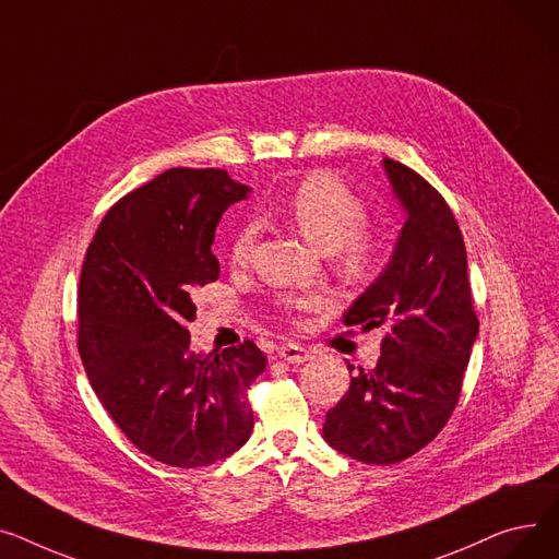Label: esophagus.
Returning a JSON list of instances; mask_svg holds the SVG:
<instances>
[{
  "label": "esophagus",
  "instance_id": "1",
  "mask_svg": "<svg viewBox=\"0 0 559 559\" xmlns=\"http://www.w3.org/2000/svg\"><path fill=\"white\" fill-rule=\"evenodd\" d=\"M277 356H280V358H284L286 364L300 366V364H305V360H309V358H311V352H307V349H305V347H300V345H293V343H288V345L277 347Z\"/></svg>",
  "mask_w": 559,
  "mask_h": 559
}]
</instances>
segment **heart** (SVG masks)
<instances>
[{
  "label": "heart",
  "mask_w": 559,
  "mask_h": 559,
  "mask_svg": "<svg viewBox=\"0 0 559 559\" xmlns=\"http://www.w3.org/2000/svg\"><path fill=\"white\" fill-rule=\"evenodd\" d=\"M269 214L286 218L302 237L322 252H336L349 275L366 273L377 254L374 239L366 233L368 207L358 195L332 174H311L295 185L284 199L269 203ZM257 239V225L243 223L229 241V261L246 266ZM320 305V295L305 293L288 298L286 309L309 311Z\"/></svg>",
  "instance_id": "1"
}]
</instances>
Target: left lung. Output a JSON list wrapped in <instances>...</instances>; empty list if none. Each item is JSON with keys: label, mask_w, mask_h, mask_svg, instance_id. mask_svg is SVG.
I'll return each instance as SVG.
<instances>
[{"label": "left lung", "mask_w": 559, "mask_h": 559, "mask_svg": "<svg viewBox=\"0 0 559 559\" xmlns=\"http://www.w3.org/2000/svg\"><path fill=\"white\" fill-rule=\"evenodd\" d=\"M383 169L406 223L385 271L345 311L347 326L385 330L381 356L358 368L322 426L326 442L366 465L402 463L444 429L478 336L451 207L406 164L383 157Z\"/></svg>", "instance_id": "1"}]
</instances>
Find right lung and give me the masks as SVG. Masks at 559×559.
I'll return each instance as SVG.
<instances>
[{
  "mask_svg": "<svg viewBox=\"0 0 559 559\" xmlns=\"http://www.w3.org/2000/svg\"><path fill=\"white\" fill-rule=\"evenodd\" d=\"M250 187L223 169H169L110 207L79 284V354L123 436L157 463L193 469L252 433L248 388L266 370L252 341L191 349L193 293L218 280L223 212Z\"/></svg>",
  "mask_w": 559,
  "mask_h": 559,
  "instance_id": "right-lung-1",
  "label": "right lung"
}]
</instances>
